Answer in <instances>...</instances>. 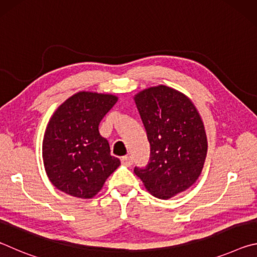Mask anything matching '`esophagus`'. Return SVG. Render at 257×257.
Segmentation results:
<instances>
[{"label":"esophagus","instance_id":"1","mask_svg":"<svg viewBox=\"0 0 257 257\" xmlns=\"http://www.w3.org/2000/svg\"><path fill=\"white\" fill-rule=\"evenodd\" d=\"M133 158L132 156H123L122 159H121V163H122L123 165H125V167H130V165L133 164Z\"/></svg>","mask_w":257,"mask_h":257}]
</instances>
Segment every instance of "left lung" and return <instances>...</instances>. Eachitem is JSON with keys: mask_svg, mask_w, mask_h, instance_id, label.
Listing matches in <instances>:
<instances>
[{"mask_svg": "<svg viewBox=\"0 0 257 257\" xmlns=\"http://www.w3.org/2000/svg\"><path fill=\"white\" fill-rule=\"evenodd\" d=\"M134 99L151 145L150 163L134 172L153 196L171 198L202 173L207 153L202 118L189 97L164 85L141 90Z\"/></svg>", "mask_w": 257, "mask_h": 257, "instance_id": "8db88e82", "label": "left lung"}]
</instances>
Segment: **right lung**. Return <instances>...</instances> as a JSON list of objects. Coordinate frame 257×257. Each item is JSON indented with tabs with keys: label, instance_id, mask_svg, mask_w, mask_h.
<instances>
[{
	"label": "right lung",
	"instance_id": "1",
	"mask_svg": "<svg viewBox=\"0 0 257 257\" xmlns=\"http://www.w3.org/2000/svg\"><path fill=\"white\" fill-rule=\"evenodd\" d=\"M118 101L112 94L78 92L56 108L43 138V161L50 181L78 198H93L120 165L98 132Z\"/></svg>",
	"mask_w": 257,
	"mask_h": 257
}]
</instances>
